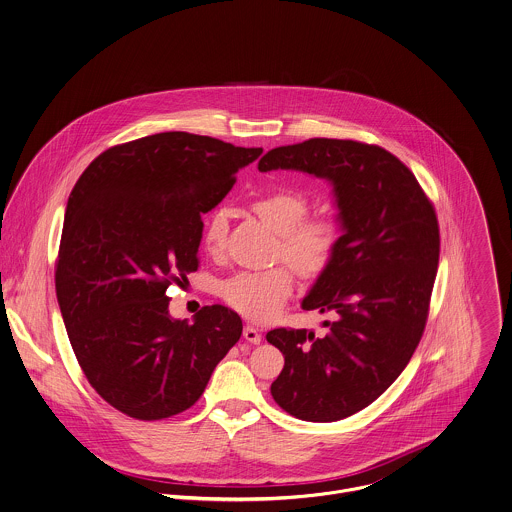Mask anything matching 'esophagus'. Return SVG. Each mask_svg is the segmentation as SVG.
Returning a JSON list of instances; mask_svg holds the SVG:
<instances>
[{
    "mask_svg": "<svg viewBox=\"0 0 512 512\" xmlns=\"http://www.w3.org/2000/svg\"><path fill=\"white\" fill-rule=\"evenodd\" d=\"M242 336H244V340L250 342V344H260V342H262V334H260V330H258L256 326H244Z\"/></svg>",
    "mask_w": 512,
    "mask_h": 512,
    "instance_id": "esophagus-1",
    "label": "esophagus"
}]
</instances>
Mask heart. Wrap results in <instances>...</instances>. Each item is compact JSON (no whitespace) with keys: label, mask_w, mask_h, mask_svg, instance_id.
Listing matches in <instances>:
<instances>
[{"label":"heart","mask_w":512,"mask_h":512,"mask_svg":"<svg viewBox=\"0 0 512 512\" xmlns=\"http://www.w3.org/2000/svg\"><path fill=\"white\" fill-rule=\"evenodd\" d=\"M252 211L279 236V256L299 274L317 276L332 262L340 229L330 217H307L309 201L293 189H274L252 201ZM229 229L227 213L215 211L205 223L203 242L211 254L223 250ZM293 272L278 266L266 272H240L223 285L225 301L252 321H268L293 291Z\"/></svg>","instance_id":"b5f03b06"}]
</instances>
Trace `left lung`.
Instances as JSON below:
<instances>
[{
  "instance_id": "left-lung-1",
  "label": "left lung",
  "mask_w": 512,
  "mask_h": 512,
  "mask_svg": "<svg viewBox=\"0 0 512 512\" xmlns=\"http://www.w3.org/2000/svg\"><path fill=\"white\" fill-rule=\"evenodd\" d=\"M279 168L332 184L342 236L303 299L305 311L334 315L325 336L266 334L285 358L272 397L297 419H346L373 403L419 346L438 270V219L415 174L375 144L309 139L258 162L260 172Z\"/></svg>"
}]
</instances>
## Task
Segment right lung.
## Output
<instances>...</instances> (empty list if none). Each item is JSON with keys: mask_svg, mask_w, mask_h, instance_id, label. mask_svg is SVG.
Wrapping results in <instances>:
<instances>
[{"mask_svg": "<svg viewBox=\"0 0 512 512\" xmlns=\"http://www.w3.org/2000/svg\"><path fill=\"white\" fill-rule=\"evenodd\" d=\"M262 148L158 133L101 152L72 189L56 297L93 389L139 420L174 417L205 391L242 334L240 317L203 307L172 319L166 289L199 266L201 215L223 201Z\"/></svg>", "mask_w": 512, "mask_h": 512, "instance_id": "1", "label": "right lung"}]
</instances>
